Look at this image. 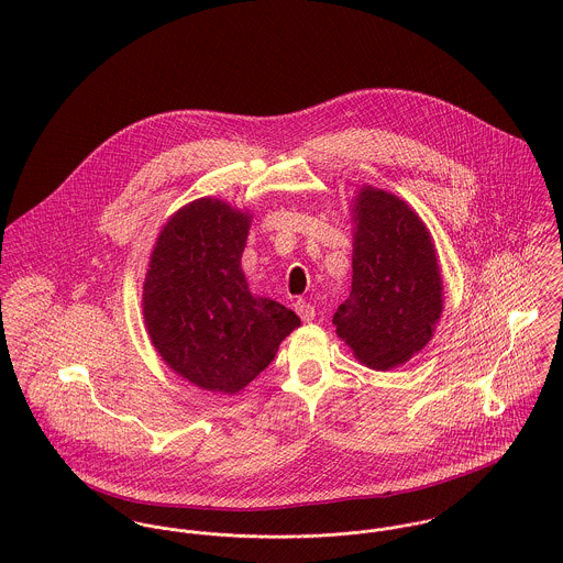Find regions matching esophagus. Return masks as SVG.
Returning <instances> with one entry per match:
<instances>
[{
    "mask_svg": "<svg viewBox=\"0 0 563 563\" xmlns=\"http://www.w3.org/2000/svg\"><path fill=\"white\" fill-rule=\"evenodd\" d=\"M295 310H297V314H299V317H301L306 322L314 321V317H317L314 306H312V303H308L306 299L295 301Z\"/></svg>",
    "mask_w": 563,
    "mask_h": 563,
    "instance_id": "esophagus-1",
    "label": "esophagus"
}]
</instances>
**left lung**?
Here are the masks:
<instances>
[{"label":"left lung","instance_id":"left-lung-1","mask_svg":"<svg viewBox=\"0 0 563 563\" xmlns=\"http://www.w3.org/2000/svg\"><path fill=\"white\" fill-rule=\"evenodd\" d=\"M351 203L353 282L333 324L360 364L393 371L429 344L442 317L438 253L401 197L362 186Z\"/></svg>","mask_w":563,"mask_h":563}]
</instances>
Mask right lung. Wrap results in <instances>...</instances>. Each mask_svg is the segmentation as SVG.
<instances>
[{
  "instance_id": "right-lung-1",
  "label": "right lung",
  "mask_w": 563,
  "mask_h": 563,
  "mask_svg": "<svg viewBox=\"0 0 563 563\" xmlns=\"http://www.w3.org/2000/svg\"><path fill=\"white\" fill-rule=\"evenodd\" d=\"M251 212L201 197L164 225L143 284L154 349L181 379L239 395L275 357L301 319L249 290L241 260Z\"/></svg>"
}]
</instances>
